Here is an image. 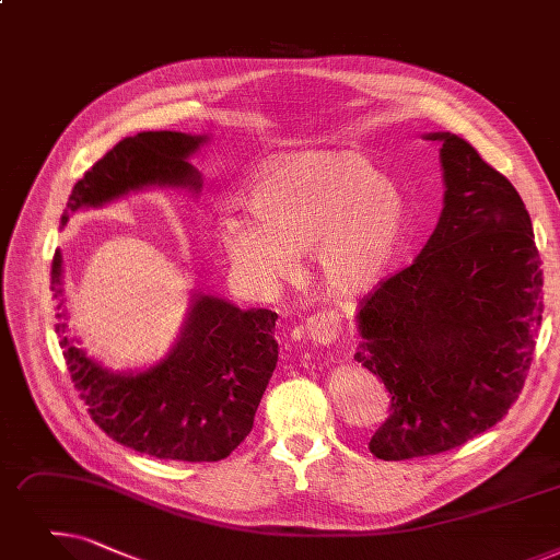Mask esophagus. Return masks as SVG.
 I'll return each mask as SVG.
<instances>
[{"mask_svg": "<svg viewBox=\"0 0 560 560\" xmlns=\"http://www.w3.org/2000/svg\"><path fill=\"white\" fill-rule=\"evenodd\" d=\"M304 334L313 346H329L338 336V315L334 311L315 313L304 323Z\"/></svg>", "mask_w": 560, "mask_h": 560, "instance_id": "1", "label": "esophagus"}]
</instances>
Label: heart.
Listing matches in <instances>:
<instances>
[{"label":"heart","instance_id":"1","mask_svg":"<svg viewBox=\"0 0 560 560\" xmlns=\"http://www.w3.org/2000/svg\"><path fill=\"white\" fill-rule=\"evenodd\" d=\"M252 214H222L217 242L237 279L272 290L311 249L320 281L340 295L375 288L411 229L405 189L348 149L300 151L267 162L247 189Z\"/></svg>","mask_w":560,"mask_h":560}]
</instances>
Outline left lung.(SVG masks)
I'll return each mask as SVG.
<instances>
[{
    "mask_svg": "<svg viewBox=\"0 0 560 560\" xmlns=\"http://www.w3.org/2000/svg\"><path fill=\"white\" fill-rule=\"evenodd\" d=\"M423 139L442 145L440 222L357 313L354 359L392 394L369 444L380 459L451 451L497 425L522 392L542 323L540 256L517 189L462 137Z\"/></svg>",
    "mask_w": 560,
    "mask_h": 560,
    "instance_id": "left-lung-1",
    "label": "left lung"
}]
</instances>
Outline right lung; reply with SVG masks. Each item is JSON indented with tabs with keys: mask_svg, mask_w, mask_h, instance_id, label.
Segmentation results:
<instances>
[{
	"mask_svg": "<svg viewBox=\"0 0 560 560\" xmlns=\"http://www.w3.org/2000/svg\"><path fill=\"white\" fill-rule=\"evenodd\" d=\"M208 141L210 135L176 130L139 132L118 141L72 187L59 229L72 214L139 191L180 189L199 197L201 172L189 160ZM52 293L55 329L70 377L91 419L114 442L160 459L217 462L252 432L279 357L277 313L245 311L194 288L172 350L141 371H112L68 327L61 249L52 260Z\"/></svg>",
	"mask_w": 560,
	"mask_h": 560,
	"instance_id": "obj_1",
	"label": "right lung"
}]
</instances>
